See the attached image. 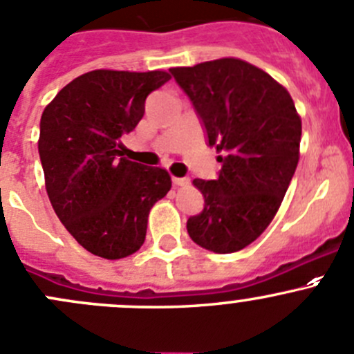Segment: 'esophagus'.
<instances>
[{
  "label": "esophagus",
  "instance_id": "34e87169",
  "mask_svg": "<svg viewBox=\"0 0 354 354\" xmlns=\"http://www.w3.org/2000/svg\"><path fill=\"white\" fill-rule=\"evenodd\" d=\"M173 183L178 187H187V185H190V178H173Z\"/></svg>",
  "mask_w": 354,
  "mask_h": 354
}]
</instances>
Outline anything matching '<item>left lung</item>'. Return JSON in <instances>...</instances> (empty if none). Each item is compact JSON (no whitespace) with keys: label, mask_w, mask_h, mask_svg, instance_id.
Segmentation results:
<instances>
[{"label":"left lung","mask_w":354,"mask_h":354,"mask_svg":"<svg viewBox=\"0 0 354 354\" xmlns=\"http://www.w3.org/2000/svg\"><path fill=\"white\" fill-rule=\"evenodd\" d=\"M223 164L216 180H194L204 195L187 221L190 239L230 254L252 243L275 218L299 160L301 118L289 91L240 58L169 68Z\"/></svg>","instance_id":"1"}]
</instances>
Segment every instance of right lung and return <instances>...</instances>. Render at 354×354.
Masks as SVG:
<instances>
[{
    "mask_svg": "<svg viewBox=\"0 0 354 354\" xmlns=\"http://www.w3.org/2000/svg\"><path fill=\"white\" fill-rule=\"evenodd\" d=\"M164 71L86 72L46 105L39 124L48 197L67 232L104 259L131 256L145 242L149 212L171 188L162 167L121 157L145 100L167 82Z\"/></svg>",
    "mask_w": 354,
    "mask_h": 354,
    "instance_id": "add662e5",
    "label": "right lung"
}]
</instances>
